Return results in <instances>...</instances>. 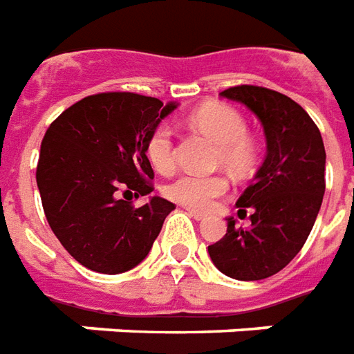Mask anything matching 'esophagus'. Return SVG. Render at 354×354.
I'll list each match as a JSON object with an SVG mask.
<instances>
[{"instance_id":"obj_1","label":"esophagus","mask_w":354,"mask_h":354,"mask_svg":"<svg viewBox=\"0 0 354 354\" xmlns=\"http://www.w3.org/2000/svg\"><path fill=\"white\" fill-rule=\"evenodd\" d=\"M187 213L192 218H196V221H203L205 218V213H202V211H196V209H187Z\"/></svg>"}]
</instances>
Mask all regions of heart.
<instances>
[{
    "instance_id": "heart-1",
    "label": "heart",
    "mask_w": 354,
    "mask_h": 354,
    "mask_svg": "<svg viewBox=\"0 0 354 354\" xmlns=\"http://www.w3.org/2000/svg\"><path fill=\"white\" fill-rule=\"evenodd\" d=\"M188 122L194 130L205 133L216 143V162L237 177L251 174L259 160V145L247 133V122L241 113L224 103H207L196 109ZM145 154L158 174H169L175 167L174 131L167 124L152 128L145 143ZM230 190L224 175L183 174L174 179L164 194L175 203L188 209L207 211L213 203Z\"/></svg>"
}]
</instances>
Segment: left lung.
Listing matches in <instances>:
<instances>
[{
  "mask_svg": "<svg viewBox=\"0 0 354 354\" xmlns=\"http://www.w3.org/2000/svg\"><path fill=\"white\" fill-rule=\"evenodd\" d=\"M221 95L259 117L268 154L236 203L241 213L251 209V226L237 228L230 216L224 237L207 251L232 279H266L301 251L313 228L326 188L324 143L317 124L288 95L252 84L232 86Z\"/></svg>",
  "mask_w": 354,
  "mask_h": 354,
  "instance_id": "8db88e82",
  "label": "left lung"
}]
</instances>
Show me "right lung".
I'll return each instance as SVG.
<instances>
[{"instance_id": "add662e5", "label": "right lung", "mask_w": 354, "mask_h": 354, "mask_svg": "<svg viewBox=\"0 0 354 354\" xmlns=\"http://www.w3.org/2000/svg\"><path fill=\"white\" fill-rule=\"evenodd\" d=\"M175 107L133 92H102L48 126L35 174L43 211L64 249L92 272L136 268L175 209L158 196L141 207L130 202L152 192L147 138Z\"/></svg>"}]
</instances>
